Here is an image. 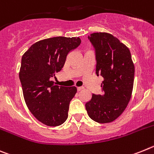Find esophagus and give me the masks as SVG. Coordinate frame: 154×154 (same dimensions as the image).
I'll return each instance as SVG.
<instances>
[{
    "label": "esophagus",
    "instance_id": "esophagus-1",
    "mask_svg": "<svg viewBox=\"0 0 154 154\" xmlns=\"http://www.w3.org/2000/svg\"><path fill=\"white\" fill-rule=\"evenodd\" d=\"M77 91H82L83 89H84V88H83V87H77Z\"/></svg>",
    "mask_w": 154,
    "mask_h": 154
}]
</instances>
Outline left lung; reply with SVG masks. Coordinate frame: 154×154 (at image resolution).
<instances>
[{"mask_svg":"<svg viewBox=\"0 0 154 154\" xmlns=\"http://www.w3.org/2000/svg\"><path fill=\"white\" fill-rule=\"evenodd\" d=\"M94 49L95 73L101 76L102 94H92L85 104L89 117L99 123L116 119L126 108L133 91L135 67L129 49L106 32L88 35Z\"/></svg>","mask_w":154,"mask_h":154,"instance_id":"left-lung-1","label":"left lung"}]
</instances>
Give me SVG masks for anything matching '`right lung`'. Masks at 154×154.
Segmentation results:
<instances>
[{
	"mask_svg": "<svg viewBox=\"0 0 154 154\" xmlns=\"http://www.w3.org/2000/svg\"><path fill=\"white\" fill-rule=\"evenodd\" d=\"M81 42L75 37L46 38L33 44L22 56L19 78L25 103L32 114L48 126L60 125L68 117L77 88L59 87L52 78Z\"/></svg>",
	"mask_w": 154,
	"mask_h": 154,
	"instance_id": "1",
	"label": "right lung"
}]
</instances>
